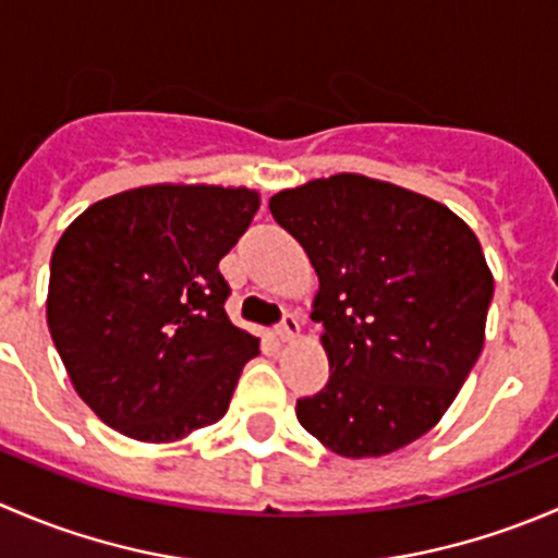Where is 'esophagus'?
<instances>
[{"label":"esophagus","mask_w":558,"mask_h":558,"mask_svg":"<svg viewBox=\"0 0 558 558\" xmlns=\"http://www.w3.org/2000/svg\"><path fill=\"white\" fill-rule=\"evenodd\" d=\"M275 335H278L283 342L294 340V337L300 335V320H296V315L294 313H286L283 320H280V324H278V329H275Z\"/></svg>","instance_id":"obj_1"}]
</instances>
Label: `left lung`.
I'll use <instances>...</instances> for the list:
<instances>
[{
    "label": "left lung",
    "mask_w": 558,
    "mask_h": 558,
    "mask_svg": "<svg viewBox=\"0 0 558 558\" xmlns=\"http://www.w3.org/2000/svg\"><path fill=\"white\" fill-rule=\"evenodd\" d=\"M318 272L329 380L296 418L348 459L410 446L442 418L483 348L494 280L472 229L440 202L364 174L269 199Z\"/></svg>",
    "instance_id": "8db88e82"
}]
</instances>
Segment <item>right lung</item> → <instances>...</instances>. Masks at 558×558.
I'll return each mask as SVG.
<instances>
[{"label": "right lung", "mask_w": 558, "mask_h": 558, "mask_svg": "<svg viewBox=\"0 0 558 558\" xmlns=\"http://www.w3.org/2000/svg\"><path fill=\"white\" fill-rule=\"evenodd\" d=\"M258 194L143 185L70 223L50 258L48 326L83 402L112 429L170 442L221 421L258 340L229 320L218 262Z\"/></svg>", "instance_id": "1"}]
</instances>
